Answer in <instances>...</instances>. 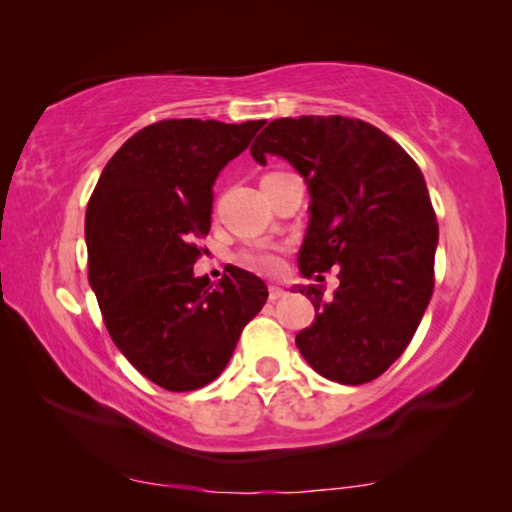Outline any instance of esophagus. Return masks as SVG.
<instances>
[{
	"label": "esophagus",
	"instance_id": "34e87169",
	"mask_svg": "<svg viewBox=\"0 0 512 512\" xmlns=\"http://www.w3.org/2000/svg\"><path fill=\"white\" fill-rule=\"evenodd\" d=\"M284 293H287V291H284L282 287H275V284H273V287H268V300H271V302L280 300V298L284 296Z\"/></svg>",
	"mask_w": 512,
	"mask_h": 512
}]
</instances>
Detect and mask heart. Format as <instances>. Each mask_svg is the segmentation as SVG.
<instances>
[{
  "instance_id": "heart-1",
  "label": "heart",
  "mask_w": 512,
  "mask_h": 512,
  "mask_svg": "<svg viewBox=\"0 0 512 512\" xmlns=\"http://www.w3.org/2000/svg\"><path fill=\"white\" fill-rule=\"evenodd\" d=\"M244 264H248L250 268H255V271H262V273H271L277 268V250L271 246H257L253 250H248L244 255Z\"/></svg>"
}]
</instances>
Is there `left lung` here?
<instances>
[{
	"instance_id": "left-lung-1",
	"label": "left lung",
	"mask_w": 512,
	"mask_h": 512,
	"mask_svg": "<svg viewBox=\"0 0 512 512\" xmlns=\"http://www.w3.org/2000/svg\"><path fill=\"white\" fill-rule=\"evenodd\" d=\"M259 164L282 155L309 185L302 275L339 266V289L323 298L300 287L316 318L296 336L302 357L339 384L377 379L402 357L433 293L438 223L418 164L368 121L284 117L250 146Z\"/></svg>"
}]
</instances>
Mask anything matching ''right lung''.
Listing matches in <instances>:
<instances>
[{"mask_svg":"<svg viewBox=\"0 0 512 512\" xmlns=\"http://www.w3.org/2000/svg\"><path fill=\"white\" fill-rule=\"evenodd\" d=\"M264 124L155 121L112 155L90 196L88 277L103 323L164 391H196L219 377L268 298L266 284L237 266L219 284L194 275L214 180Z\"/></svg>","mask_w":512,"mask_h":512,"instance_id":"1","label":"right lung"}]
</instances>
